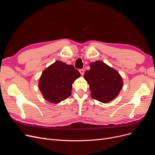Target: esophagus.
Masks as SVG:
<instances>
[{
	"label": "esophagus",
	"mask_w": 155,
	"mask_h": 155,
	"mask_svg": "<svg viewBox=\"0 0 155 155\" xmlns=\"http://www.w3.org/2000/svg\"><path fill=\"white\" fill-rule=\"evenodd\" d=\"M79 72H80V74L81 75H83V74H84V70L83 69H79Z\"/></svg>",
	"instance_id": "1"
}]
</instances>
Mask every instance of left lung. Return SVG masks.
<instances>
[{
    "mask_svg": "<svg viewBox=\"0 0 155 155\" xmlns=\"http://www.w3.org/2000/svg\"><path fill=\"white\" fill-rule=\"evenodd\" d=\"M90 67L84 78L90 85L93 99L105 104L114 100L123 87L119 73L101 61L91 63Z\"/></svg>",
    "mask_w": 155,
    "mask_h": 155,
    "instance_id": "1",
    "label": "left lung"
}]
</instances>
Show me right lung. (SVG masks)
Here are the masks:
<instances>
[{
  "mask_svg": "<svg viewBox=\"0 0 155 155\" xmlns=\"http://www.w3.org/2000/svg\"><path fill=\"white\" fill-rule=\"evenodd\" d=\"M80 77L73 65L57 61L42 74L39 87L45 100L58 104L71 95L72 83Z\"/></svg>",
  "mask_w": 155,
  "mask_h": 155,
  "instance_id": "obj_1",
  "label": "right lung"
}]
</instances>
